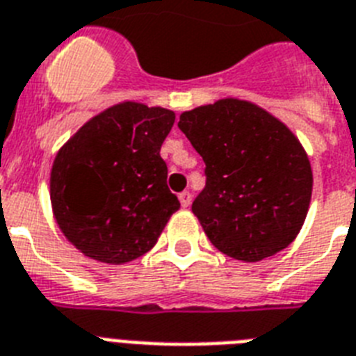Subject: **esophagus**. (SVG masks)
<instances>
[{
    "mask_svg": "<svg viewBox=\"0 0 356 356\" xmlns=\"http://www.w3.org/2000/svg\"><path fill=\"white\" fill-rule=\"evenodd\" d=\"M179 201H181V207H183V208L190 207V203H192V193L181 192V193H179Z\"/></svg>",
    "mask_w": 356,
    "mask_h": 356,
    "instance_id": "1",
    "label": "esophagus"
}]
</instances>
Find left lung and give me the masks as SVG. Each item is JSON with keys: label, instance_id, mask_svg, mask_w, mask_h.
Returning a JSON list of instances; mask_svg holds the SVG:
<instances>
[{"label": "left lung", "instance_id": "left-lung-1", "mask_svg": "<svg viewBox=\"0 0 356 356\" xmlns=\"http://www.w3.org/2000/svg\"><path fill=\"white\" fill-rule=\"evenodd\" d=\"M179 129L207 164L192 212L210 243L248 263L293 243L313 193L311 163L294 133L239 98L184 111Z\"/></svg>", "mask_w": 356, "mask_h": 356}]
</instances>
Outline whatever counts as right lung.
Listing matches in <instances>:
<instances>
[{
    "label": "right lung",
    "mask_w": 356,
    "mask_h": 356,
    "mask_svg": "<svg viewBox=\"0 0 356 356\" xmlns=\"http://www.w3.org/2000/svg\"><path fill=\"white\" fill-rule=\"evenodd\" d=\"M173 122L170 109L120 102L88 120L56 153L54 219L83 256L122 265L157 243L181 207L161 157Z\"/></svg>",
    "instance_id": "1"
}]
</instances>
